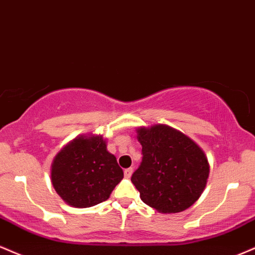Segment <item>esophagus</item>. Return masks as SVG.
Wrapping results in <instances>:
<instances>
[{
	"label": "esophagus",
	"mask_w": 255,
	"mask_h": 255,
	"mask_svg": "<svg viewBox=\"0 0 255 255\" xmlns=\"http://www.w3.org/2000/svg\"><path fill=\"white\" fill-rule=\"evenodd\" d=\"M132 172H133V169L132 168H127L124 170V175H125V178H130L131 176V174H132Z\"/></svg>",
	"instance_id": "34e87169"
}]
</instances>
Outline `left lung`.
<instances>
[{
	"label": "left lung",
	"mask_w": 255,
	"mask_h": 255,
	"mask_svg": "<svg viewBox=\"0 0 255 255\" xmlns=\"http://www.w3.org/2000/svg\"><path fill=\"white\" fill-rule=\"evenodd\" d=\"M142 162L131 181L146 205L163 214L186 210L204 191L209 163L204 151L180 131L158 124L137 130Z\"/></svg>",
	"instance_id": "8db88e82"
}]
</instances>
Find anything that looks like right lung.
Segmentation results:
<instances>
[{
    "label": "right lung",
    "mask_w": 255,
    "mask_h": 255,
    "mask_svg": "<svg viewBox=\"0 0 255 255\" xmlns=\"http://www.w3.org/2000/svg\"><path fill=\"white\" fill-rule=\"evenodd\" d=\"M124 173L101 136L75 138L57 154L51 181L61 198L75 208H89L109 199Z\"/></svg>",
    "instance_id": "right-lung-1"
}]
</instances>
